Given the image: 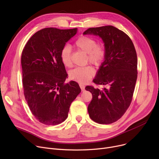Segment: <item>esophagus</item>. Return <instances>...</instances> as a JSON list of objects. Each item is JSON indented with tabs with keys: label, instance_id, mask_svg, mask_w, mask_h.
<instances>
[{
	"label": "esophagus",
	"instance_id": "1",
	"mask_svg": "<svg viewBox=\"0 0 159 159\" xmlns=\"http://www.w3.org/2000/svg\"><path fill=\"white\" fill-rule=\"evenodd\" d=\"M79 86H80V88L82 91H84L85 90V86L84 84H82L80 83V84H79Z\"/></svg>",
	"mask_w": 159,
	"mask_h": 159
}]
</instances>
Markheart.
<instances>
[{
  "label": "heart",
  "instance_id": "1",
  "mask_svg": "<svg viewBox=\"0 0 159 159\" xmlns=\"http://www.w3.org/2000/svg\"><path fill=\"white\" fill-rule=\"evenodd\" d=\"M75 47L87 53V61L99 66L102 64L106 57V48L102 44L97 43V40L88 36H81L74 44ZM61 59L62 64L68 68L72 66L71 50L70 46H64L61 51ZM95 71L91 66L77 67L70 72L71 80L79 82L81 84L88 82L93 77Z\"/></svg>",
  "mask_w": 159,
  "mask_h": 159
}]
</instances>
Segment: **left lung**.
Masks as SVG:
<instances>
[{
	"label": "left lung",
	"mask_w": 159,
	"mask_h": 159,
	"mask_svg": "<svg viewBox=\"0 0 159 159\" xmlns=\"http://www.w3.org/2000/svg\"><path fill=\"white\" fill-rule=\"evenodd\" d=\"M83 34L99 36L106 52L93 80L106 88H85L92 94L88 107L89 117L98 124H111L122 117L131 102L137 78L136 50L129 36L112 26L90 28Z\"/></svg>",
	"instance_id": "8db88e82"
}]
</instances>
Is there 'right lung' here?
Wrapping results in <instances>:
<instances>
[{
    "label": "right lung",
    "mask_w": 159,
    "mask_h": 159,
    "mask_svg": "<svg viewBox=\"0 0 159 159\" xmlns=\"http://www.w3.org/2000/svg\"><path fill=\"white\" fill-rule=\"evenodd\" d=\"M77 29L46 28L27 42L21 55L24 94L32 114L42 124L57 125L68 117L80 93L78 83H65L67 73L61 51Z\"/></svg>",
    "instance_id": "1"
}]
</instances>
